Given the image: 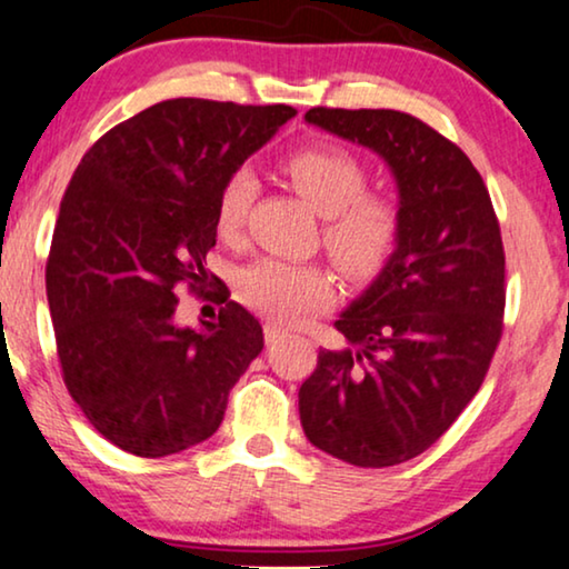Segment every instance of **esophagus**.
<instances>
[{
    "label": "esophagus",
    "mask_w": 569,
    "mask_h": 569,
    "mask_svg": "<svg viewBox=\"0 0 569 569\" xmlns=\"http://www.w3.org/2000/svg\"><path fill=\"white\" fill-rule=\"evenodd\" d=\"M282 337H284V329H279L277 323H263V339H267V345H277Z\"/></svg>",
    "instance_id": "1"
}]
</instances>
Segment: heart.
Returning <instances> with one entry per match:
<instances>
[{
    "label": "heart",
    "mask_w": 569,
    "mask_h": 569,
    "mask_svg": "<svg viewBox=\"0 0 569 569\" xmlns=\"http://www.w3.org/2000/svg\"><path fill=\"white\" fill-rule=\"evenodd\" d=\"M284 173L295 191L326 217L323 246L349 277L378 274L391 259L401 232L399 204L380 191H365L368 170L355 154L339 147H306L284 160ZM259 197V178L251 168H238L224 178L217 197V236L238 246ZM238 298L271 323H302L329 306L333 284L329 271L316 263L261 259L238 277Z\"/></svg>",
    "instance_id": "b5f03b06"
}]
</instances>
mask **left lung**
Segmentation results:
<instances>
[{
	"label": "left lung",
	"mask_w": 569,
	"mask_h": 569,
	"mask_svg": "<svg viewBox=\"0 0 569 569\" xmlns=\"http://www.w3.org/2000/svg\"><path fill=\"white\" fill-rule=\"evenodd\" d=\"M306 121L386 160L399 189L391 259L300 386L306 438L383 469L425 453L477 396L502 337L505 251L479 170L425 121L386 108H310Z\"/></svg>",
	"instance_id": "8db88e82"
}]
</instances>
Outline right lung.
Masks as SVG:
<instances>
[{
	"label": "right lung",
	"instance_id": "1",
	"mask_svg": "<svg viewBox=\"0 0 569 569\" xmlns=\"http://www.w3.org/2000/svg\"><path fill=\"white\" fill-rule=\"evenodd\" d=\"M298 113L290 106L162 100L106 131L61 199L46 295L67 391L131 456L212 438L228 393L263 349L261 323L224 302L176 323L178 287L204 292L220 189Z\"/></svg>",
	"mask_w": 569,
	"mask_h": 569
}]
</instances>
